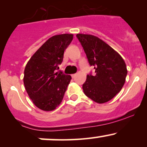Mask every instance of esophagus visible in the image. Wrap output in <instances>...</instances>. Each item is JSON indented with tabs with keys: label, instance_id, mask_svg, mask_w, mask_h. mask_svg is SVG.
I'll list each match as a JSON object with an SVG mask.
<instances>
[{
	"label": "esophagus",
	"instance_id": "obj_1",
	"mask_svg": "<svg viewBox=\"0 0 147 147\" xmlns=\"http://www.w3.org/2000/svg\"><path fill=\"white\" fill-rule=\"evenodd\" d=\"M76 75H77V74H72V75H71V76H72V78H74V77H75V76H76Z\"/></svg>",
	"mask_w": 147,
	"mask_h": 147
}]
</instances>
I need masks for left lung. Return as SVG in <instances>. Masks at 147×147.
<instances>
[{"mask_svg": "<svg viewBox=\"0 0 147 147\" xmlns=\"http://www.w3.org/2000/svg\"><path fill=\"white\" fill-rule=\"evenodd\" d=\"M89 64L94 66L95 75H88L83 84L84 94L98 104L110 101L122 90L127 69L122 57L98 37L77 34Z\"/></svg>", "mask_w": 147, "mask_h": 147, "instance_id": "left-lung-1", "label": "left lung"}]
</instances>
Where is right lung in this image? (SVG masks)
<instances>
[{
  "mask_svg": "<svg viewBox=\"0 0 147 147\" xmlns=\"http://www.w3.org/2000/svg\"><path fill=\"white\" fill-rule=\"evenodd\" d=\"M72 38V34L50 37L26 64L23 77L25 90L34 104L41 110L53 111L62 102L72 78L57 70Z\"/></svg>",
  "mask_w": 147,
  "mask_h": 147,
  "instance_id": "obj_1",
  "label": "right lung"
}]
</instances>
